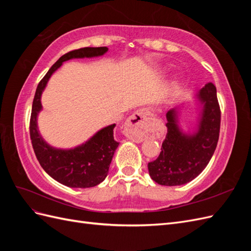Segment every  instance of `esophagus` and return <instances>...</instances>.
<instances>
[{
	"mask_svg": "<svg viewBox=\"0 0 251 251\" xmlns=\"http://www.w3.org/2000/svg\"><path fill=\"white\" fill-rule=\"evenodd\" d=\"M151 116V112L141 109L136 111L134 114L127 118L126 123V127L127 131V136L135 142H142L143 137L141 135V132L146 127L148 121Z\"/></svg>",
	"mask_w": 251,
	"mask_h": 251,
	"instance_id": "obj_1",
	"label": "esophagus"
}]
</instances>
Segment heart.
I'll use <instances>...</instances> for the list:
<instances>
[{"label":"heart","mask_w":251,"mask_h":251,"mask_svg":"<svg viewBox=\"0 0 251 251\" xmlns=\"http://www.w3.org/2000/svg\"><path fill=\"white\" fill-rule=\"evenodd\" d=\"M179 82H180V79H179V78H176V79L174 80V86H175V87L178 86V85H179Z\"/></svg>","instance_id":"1"}]
</instances>
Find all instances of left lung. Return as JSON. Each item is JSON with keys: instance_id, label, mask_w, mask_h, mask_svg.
Instances as JSON below:
<instances>
[{"instance_id": "8db88e82", "label": "left lung", "mask_w": 251, "mask_h": 251, "mask_svg": "<svg viewBox=\"0 0 251 251\" xmlns=\"http://www.w3.org/2000/svg\"><path fill=\"white\" fill-rule=\"evenodd\" d=\"M198 117L192 131L180 126L184 105L166 113L168 134L160 155L148 164L151 178L160 185H183L198 177L215 153L220 132L221 112L217 89L208 82L195 96Z\"/></svg>"}]
</instances>
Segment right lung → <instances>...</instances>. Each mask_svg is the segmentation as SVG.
<instances>
[{
    "label": "right lung",
    "instance_id": "right-lung-1",
    "mask_svg": "<svg viewBox=\"0 0 251 251\" xmlns=\"http://www.w3.org/2000/svg\"><path fill=\"white\" fill-rule=\"evenodd\" d=\"M107 47H87L66 53L53 65L36 88L30 119V137L35 156L44 171L60 184L73 188L96 186L108 176L112 158L119 143L114 139L115 124L100 128L79 146L71 149L52 147L43 138L37 126V117L43 110L42 94L47 83L64 62L73 58L102 56Z\"/></svg>",
    "mask_w": 251,
    "mask_h": 251
}]
</instances>
